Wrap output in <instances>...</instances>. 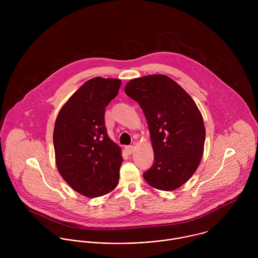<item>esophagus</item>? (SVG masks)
<instances>
[{"mask_svg":"<svg viewBox=\"0 0 258 258\" xmlns=\"http://www.w3.org/2000/svg\"><path fill=\"white\" fill-rule=\"evenodd\" d=\"M134 150H135V147L134 146H126L125 147V151H126V153L127 154H132L133 152H134Z\"/></svg>","mask_w":258,"mask_h":258,"instance_id":"esophagus-1","label":"esophagus"}]
</instances>
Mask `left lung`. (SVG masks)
Instances as JSON below:
<instances>
[{"label":"left lung","mask_w":258,"mask_h":258,"mask_svg":"<svg viewBox=\"0 0 258 258\" xmlns=\"http://www.w3.org/2000/svg\"><path fill=\"white\" fill-rule=\"evenodd\" d=\"M125 93L137 101L147 119L154 150L153 166L143 174L151 186L173 190L197 171L204 153L206 129L192 98L167 75L130 80Z\"/></svg>","instance_id":"8db88e82"}]
</instances>
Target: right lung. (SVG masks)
Wrapping results in <instances>:
<instances>
[{
    "label": "right lung",
    "mask_w": 258,
    "mask_h": 258,
    "mask_svg": "<svg viewBox=\"0 0 258 258\" xmlns=\"http://www.w3.org/2000/svg\"><path fill=\"white\" fill-rule=\"evenodd\" d=\"M121 80L94 77L81 85L58 112L53 130L57 170L75 191L97 198L119 181L121 148L107 134L105 107Z\"/></svg>",
    "instance_id": "obj_1"
}]
</instances>
